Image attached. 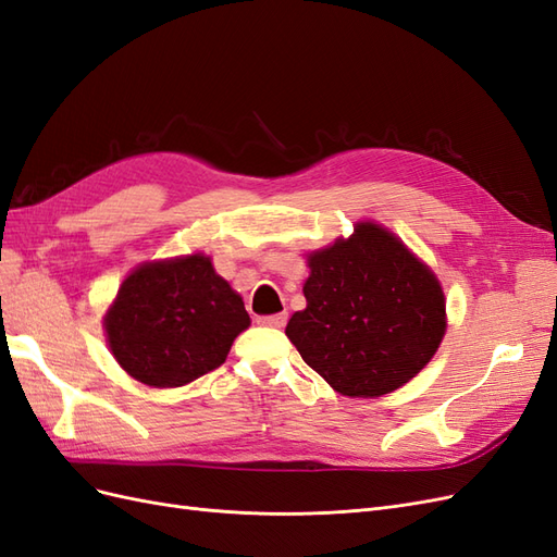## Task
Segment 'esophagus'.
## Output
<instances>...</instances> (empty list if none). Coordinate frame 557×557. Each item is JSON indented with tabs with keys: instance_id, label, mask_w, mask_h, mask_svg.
I'll use <instances>...</instances> for the list:
<instances>
[{
	"instance_id": "1",
	"label": "esophagus",
	"mask_w": 557,
	"mask_h": 557,
	"mask_svg": "<svg viewBox=\"0 0 557 557\" xmlns=\"http://www.w3.org/2000/svg\"><path fill=\"white\" fill-rule=\"evenodd\" d=\"M288 315L285 313H274V315H258V323L264 327H283Z\"/></svg>"
}]
</instances>
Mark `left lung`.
<instances>
[{"mask_svg":"<svg viewBox=\"0 0 557 557\" xmlns=\"http://www.w3.org/2000/svg\"><path fill=\"white\" fill-rule=\"evenodd\" d=\"M307 309L285 334L301 360L346 397H381L440 348L446 301L430 269L395 234L360 223L309 256Z\"/></svg>","mask_w":557,"mask_h":557,"instance_id":"obj_1","label":"left lung"}]
</instances>
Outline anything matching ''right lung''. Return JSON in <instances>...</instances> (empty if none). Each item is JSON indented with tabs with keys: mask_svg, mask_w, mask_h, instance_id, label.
Segmentation results:
<instances>
[{
	"mask_svg": "<svg viewBox=\"0 0 557 557\" xmlns=\"http://www.w3.org/2000/svg\"><path fill=\"white\" fill-rule=\"evenodd\" d=\"M248 325L242 297L199 252L134 269L104 318L113 358L156 387L213 372Z\"/></svg>",
	"mask_w": 557,
	"mask_h": 557,
	"instance_id": "obj_1",
	"label": "right lung"
}]
</instances>
